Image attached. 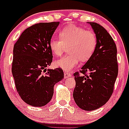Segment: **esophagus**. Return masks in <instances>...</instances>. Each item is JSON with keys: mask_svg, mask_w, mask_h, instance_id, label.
I'll return each mask as SVG.
<instances>
[{"mask_svg": "<svg viewBox=\"0 0 129 129\" xmlns=\"http://www.w3.org/2000/svg\"><path fill=\"white\" fill-rule=\"evenodd\" d=\"M64 78H68L69 77H71V74L70 73L68 72H64Z\"/></svg>", "mask_w": 129, "mask_h": 129, "instance_id": "obj_1", "label": "esophagus"}]
</instances>
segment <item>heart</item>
I'll return each instance as SVG.
<instances>
[{"label":"heart","instance_id":"1","mask_svg":"<svg viewBox=\"0 0 129 129\" xmlns=\"http://www.w3.org/2000/svg\"><path fill=\"white\" fill-rule=\"evenodd\" d=\"M60 39L52 38L49 46L53 54L59 56L64 51L65 46H68V55L62 57L55 62L56 67L66 71H70L81 61L88 60L95 51L97 38L91 30L74 24H69L59 32Z\"/></svg>","mask_w":129,"mask_h":129}]
</instances>
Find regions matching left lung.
<instances>
[{
	"label": "left lung",
	"mask_w": 129,
	"mask_h": 129,
	"mask_svg": "<svg viewBox=\"0 0 129 129\" xmlns=\"http://www.w3.org/2000/svg\"><path fill=\"white\" fill-rule=\"evenodd\" d=\"M90 24L97 38V46L92 56L81 68L80 75L74 74L76 86L73 98L77 106L86 111L102 107L111 98L118 74L117 48L113 39L103 26ZM86 72H89L87 75Z\"/></svg>",
	"instance_id": "obj_1"
}]
</instances>
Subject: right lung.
<instances>
[{"label": "right lung", "instance_id": "add662e5", "mask_svg": "<svg viewBox=\"0 0 129 129\" xmlns=\"http://www.w3.org/2000/svg\"><path fill=\"white\" fill-rule=\"evenodd\" d=\"M59 24L58 22L32 25L14 45L12 72L16 89L22 100L34 107L47 104L53 95L55 84L64 78L61 68H46L53 60L49 43Z\"/></svg>", "mask_w": 129, "mask_h": 129}]
</instances>
